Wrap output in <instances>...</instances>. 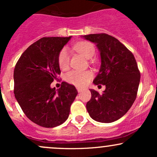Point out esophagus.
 Segmentation results:
<instances>
[{
  "label": "esophagus",
  "mask_w": 157,
  "mask_h": 157,
  "mask_svg": "<svg viewBox=\"0 0 157 157\" xmlns=\"http://www.w3.org/2000/svg\"><path fill=\"white\" fill-rule=\"evenodd\" d=\"M77 92H80L82 90V88L77 87Z\"/></svg>",
  "instance_id": "1"
}]
</instances>
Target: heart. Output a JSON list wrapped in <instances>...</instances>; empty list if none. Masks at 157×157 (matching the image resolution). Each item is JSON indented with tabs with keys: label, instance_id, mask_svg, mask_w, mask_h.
Segmentation results:
<instances>
[{
	"label": "heart",
	"instance_id": "obj_1",
	"mask_svg": "<svg viewBox=\"0 0 157 157\" xmlns=\"http://www.w3.org/2000/svg\"><path fill=\"white\" fill-rule=\"evenodd\" d=\"M74 49L87 59H90L94 56L95 50L94 45L89 42H80L73 46ZM58 64L62 70L68 69L70 64V56L68 50L63 48L58 55ZM92 72L91 71H71L65 75V80L71 84L76 86H83L92 78Z\"/></svg>",
	"mask_w": 157,
	"mask_h": 157
}]
</instances>
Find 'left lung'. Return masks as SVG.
I'll list each match as a JSON object with an SVG mask.
<instances>
[{
	"label": "left lung",
	"instance_id": "obj_1",
	"mask_svg": "<svg viewBox=\"0 0 157 157\" xmlns=\"http://www.w3.org/2000/svg\"><path fill=\"white\" fill-rule=\"evenodd\" d=\"M83 37L95 43L101 53V68L93 82L106 86L102 94L90 89L92 98L86 104L87 111L96 121L111 123L126 114L135 101L140 71L131 51L116 38L106 33Z\"/></svg>",
	"mask_w": 157,
	"mask_h": 157
}]
</instances>
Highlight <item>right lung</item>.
Masks as SVG:
<instances>
[{
  "label": "right lung",
  "instance_id": "1",
  "mask_svg": "<svg viewBox=\"0 0 157 157\" xmlns=\"http://www.w3.org/2000/svg\"><path fill=\"white\" fill-rule=\"evenodd\" d=\"M71 37H43L27 48L14 70V94L26 116L41 127L64 123L77 91L66 82L51 84L60 75L58 55Z\"/></svg>",
  "mask_w": 157,
  "mask_h": 157
}]
</instances>
